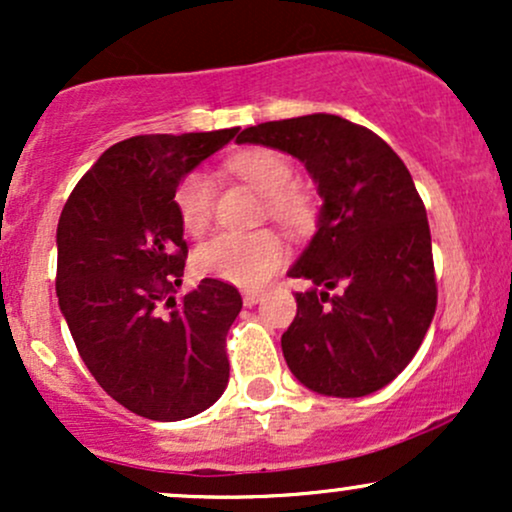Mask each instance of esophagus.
I'll use <instances>...</instances> for the list:
<instances>
[{
  "instance_id": "esophagus-1",
  "label": "esophagus",
  "mask_w": 512,
  "mask_h": 512,
  "mask_svg": "<svg viewBox=\"0 0 512 512\" xmlns=\"http://www.w3.org/2000/svg\"><path fill=\"white\" fill-rule=\"evenodd\" d=\"M260 298H262L260 291H243V303L248 305V308H252V305L260 303Z\"/></svg>"
}]
</instances>
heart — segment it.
<instances>
[{
    "label": "heart",
    "instance_id": "b5f03b06",
    "mask_svg": "<svg viewBox=\"0 0 512 512\" xmlns=\"http://www.w3.org/2000/svg\"><path fill=\"white\" fill-rule=\"evenodd\" d=\"M228 170L267 195V209L284 226H303L313 214L310 197L293 185L296 170L284 154L264 146H252L228 158ZM175 209L187 233L197 236L207 228L214 204V182L202 170H192L175 187ZM286 245L272 231L257 233H216L195 252V264L202 274L228 284L255 289L272 276L284 262Z\"/></svg>",
    "mask_w": 512,
    "mask_h": 512
}]
</instances>
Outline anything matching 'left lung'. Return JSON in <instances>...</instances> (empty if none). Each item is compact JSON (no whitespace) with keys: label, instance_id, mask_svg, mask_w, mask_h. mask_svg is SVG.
Listing matches in <instances>:
<instances>
[{"label":"left lung","instance_id":"left-lung-1","mask_svg":"<svg viewBox=\"0 0 512 512\" xmlns=\"http://www.w3.org/2000/svg\"><path fill=\"white\" fill-rule=\"evenodd\" d=\"M236 142L298 158L322 199L315 236L289 269L310 281L281 337L291 373L325 397L378 392L419 351L438 301L426 209L407 166L378 134L327 113L262 122Z\"/></svg>","mask_w":512,"mask_h":512}]
</instances>
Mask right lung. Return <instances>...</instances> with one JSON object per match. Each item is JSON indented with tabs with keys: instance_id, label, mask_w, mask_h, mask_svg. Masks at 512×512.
<instances>
[{
	"instance_id": "add662e5",
	"label": "right lung",
	"mask_w": 512,
	"mask_h": 512,
	"mask_svg": "<svg viewBox=\"0 0 512 512\" xmlns=\"http://www.w3.org/2000/svg\"><path fill=\"white\" fill-rule=\"evenodd\" d=\"M238 127L110 146L57 223V298L79 356L115 402L151 421L209 409L228 385L226 334L243 298L202 279L175 301L187 243L175 187Z\"/></svg>"
}]
</instances>
